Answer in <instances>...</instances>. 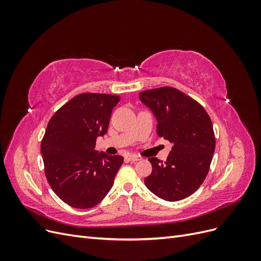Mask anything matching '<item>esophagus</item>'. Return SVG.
Returning <instances> with one entry per match:
<instances>
[{"instance_id": "esophagus-1", "label": "esophagus", "mask_w": 261, "mask_h": 261, "mask_svg": "<svg viewBox=\"0 0 261 261\" xmlns=\"http://www.w3.org/2000/svg\"><path fill=\"white\" fill-rule=\"evenodd\" d=\"M127 159H128L129 161H133V162H137V161H140L141 159H143V158L139 156V155L132 154V155H128V156H127Z\"/></svg>"}]
</instances>
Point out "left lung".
Returning <instances> with one entry per match:
<instances>
[{"mask_svg":"<svg viewBox=\"0 0 261 261\" xmlns=\"http://www.w3.org/2000/svg\"><path fill=\"white\" fill-rule=\"evenodd\" d=\"M139 100L153 113L158 136L173 144L165 162L149 158L152 172L145 184L161 199H184L209 172L216 148L210 117L198 102L172 87L141 91Z\"/></svg>","mask_w":261,"mask_h":261,"instance_id":"8db88e82","label":"left lung"}]
</instances>
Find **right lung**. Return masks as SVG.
<instances>
[{"label":"right lung","instance_id":"add662e5","mask_svg":"<svg viewBox=\"0 0 261 261\" xmlns=\"http://www.w3.org/2000/svg\"><path fill=\"white\" fill-rule=\"evenodd\" d=\"M120 96L81 93L60 108L41 143L44 172L53 192L70 207L89 209L112 188L124 159L94 150L108 132Z\"/></svg>","mask_w":261,"mask_h":261}]
</instances>
